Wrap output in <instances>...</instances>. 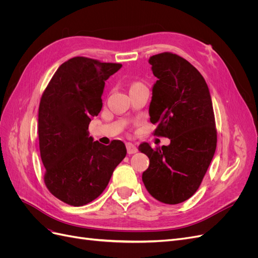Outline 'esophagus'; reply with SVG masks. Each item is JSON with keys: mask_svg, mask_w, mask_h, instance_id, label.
<instances>
[{"mask_svg": "<svg viewBox=\"0 0 258 258\" xmlns=\"http://www.w3.org/2000/svg\"><path fill=\"white\" fill-rule=\"evenodd\" d=\"M126 147H127V153H128L129 155H131V154H135V153H137V152H138V148H137V146H136L135 144L130 143V142L126 143Z\"/></svg>", "mask_w": 258, "mask_h": 258, "instance_id": "34e87169", "label": "esophagus"}]
</instances>
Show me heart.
I'll return each instance as SVG.
<instances>
[{
    "label": "heart",
    "mask_w": 258,
    "mask_h": 258,
    "mask_svg": "<svg viewBox=\"0 0 258 258\" xmlns=\"http://www.w3.org/2000/svg\"><path fill=\"white\" fill-rule=\"evenodd\" d=\"M136 85H140V83H135L132 86H136ZM132 86H131V87H132Z\"/></svg>",
    "instance_id": "obj_1"
}]
</instances>
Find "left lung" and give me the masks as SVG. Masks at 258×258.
<instances>
[{"label":"left lung","mask_w":258,"mask_h":258,"mask_svg":"<svg viewBox=\"0 0 258 258\" xmlns=\"http://www.w3.org/2000/svg\"><path fill=\"white\" fill-rule=\"evenodd\" d=\"M148 62L157 77L150 104L154 135L171 142L155 150L139 146L150 159L142 179L155 199L177 205L197 191L216 150L212 100L204 76L184 58L161 52Z\"/></svg>","instance_id":"obj_1"}]
</instances>
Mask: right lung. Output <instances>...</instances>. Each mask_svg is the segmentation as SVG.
<instances>
[{
	"mask_svg": "<svg viewBox=\"0 0 258 258\" xmlns=\"http://www.w3.org/2000/svg\"><path fill=\"white\" fill-rule=\"evenodd\" d=\"M120 63L74 57L62 63L44 90L38 107V140L48 190L64 204L81 207L98 198L126 157L118 140L93 142L88 126L102 108L105 81Z\"/></svg>",
	"mask_w": 258,
	"mask_h": 258,
	"instance_id": "obj_1",
	"label": "right lung"
}]
</instances>
